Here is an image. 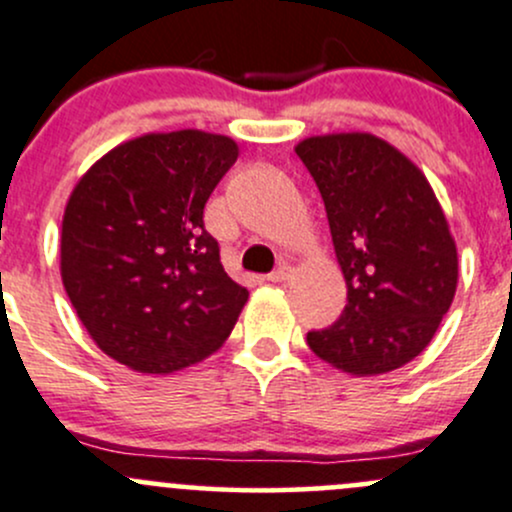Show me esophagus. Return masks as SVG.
Wrapping results in <instances>:
<instances>
[{"label": "esophagus", "mask_w": 512, "mask_h": 512, "mask_svg": "<svg viewBox=\"0 0 512 512\" xmlns=\"http://www.w3.org/2000/svg\"><path fill=\"white\" fill-rule=\"evenodd\" d=\"M292 267L289 265H282V267H277V270L274 272H270L267 274V279H270V282H274V284H279V282H287L289 277H292Z\"/></svg>", "instance_id": "1"}]
</instances>
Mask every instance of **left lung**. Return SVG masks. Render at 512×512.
<instances>
[{"mask_svg":"<svg viewBox=\"0 0 512 512\" xmlns=\"http://www.w3.org/2000/svg\"><path fill=\"white\" fill-rule=\"evenodd\" d=\"M324 198L348 287L341 319L306 333L343 373H390L417 358L449 311L459 257L427 176L368 132L306 137L294 147Z\"/></svg>","mask_w":512,"mask_h":512,"instance_id":"8db88e82","label":"left lung"}]
</instances>
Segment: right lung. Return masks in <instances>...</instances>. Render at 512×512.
<instances>
[{"label": "right lung", "mask_w": 512, "mask_h": 512, "mask_svg": "<svg viewBox=\"0 0 512 512\" xmlns=\"http://www.w3.org/2000/svg\"><path fill=\"white\" fill-rule=\"evenodd\" d=\"M238 144L201 129L117 144L75 184L61 225V277L102 353L149 375L201 363L250 294L220 265L203 208Z\"/></svg>", "instance_id": "right-lung-1"}]
</instances>
